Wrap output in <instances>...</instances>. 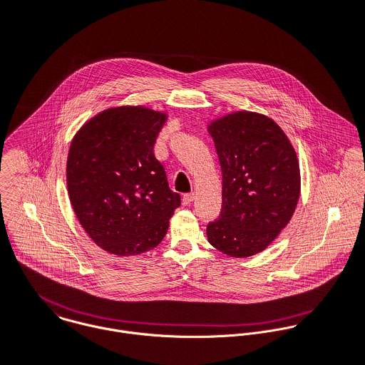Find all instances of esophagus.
Instances as JSON below:
<instances>
[{"instance_id": "obj_1", "label": "esophagus", "mask_w": 365, "mask_h": 365, "mask_svg": "<svg viewBox=\"0 0 365 365\" xmlns=\"http://www.w3.org/2000/svg\"><path fill=\"white\" fill-rule=\"evenodd\" d=\"M192 201H194V194L192 192H188V194L182 195V204L184 205H190Z\"/></svg>"}]
</instances>
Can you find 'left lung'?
<instances>
[{"label": "left lung", "instance_id": "obj_1", "mask_svg": "<svg viewBox=\"0 0 365 365\" xmlns=\"http://www.w3.org/2000/svg\"><path fill=\"white\" fill-rule=\"evenodd\" d=\"M222 171V210L210 243L232 257L266 249L289 224L300 195V168L284 131L267 116L235 112L208 125Z\"/></svg>", "mask_w": 365, "mask_h": 365}]
</instances>
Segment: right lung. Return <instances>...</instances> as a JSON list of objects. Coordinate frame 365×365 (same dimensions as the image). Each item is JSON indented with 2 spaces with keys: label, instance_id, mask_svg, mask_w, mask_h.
Returning a JSON list of instances; mask_svg holds the SVG:
<instances>
[{
  "label": "right lung",
  "instance_id": "add662e5",
  "mask_svg": "<svg viewBox=\"0 0 365 365\" xmlns=\"http://www.w3.org/2000/svg\"><path fill=\"white\" fill-rule=\"evenodd\" d=\"M167 115L143 106L103 110L72 140L66 182L72 208L93 242L119 255H140L163 241L180 194L154 157Z\"/></svg>",
  "mask_w": 365,
  "mask_h": 365
}]
</instances>
